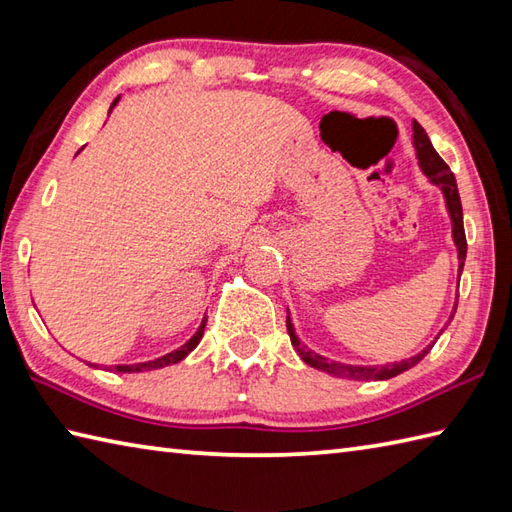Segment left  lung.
Returning <instances> with one entry per match:
<instances>
[{"label": "left lung", "mask_w": 512, "mask_h": 512, "mask_svg": "<svg viewBox=\"0 0 512 512\" xmlns=\"http://www.w3.org/2000/svg\"><path fill=\"white\" fill-rule=\"evenodd\" d=\"M413 129V149H416V158H418V167L424 173V176L429 178L431 184H436V187L442 191L444 195V204H447V211L451 217V235H453V244L458 248V270L462 275V268H464V259H466V235H464V217H462V202H460V193H458V182H455V176L451 173L449 165L444 162L438 151L433 149L431 140L427 136V132L420 127V123L413 121L411 125ZM455 308H458V301H455L453 312H451V319L455 314ZM286 328H288V336H290V343L295 347L297 354L301 356V361L319 369V372H325L330 376L336 378H347V380H389L394 378L402 372H407L413 365H418L424 356L429 354V350L433 347L427 345L422 352H418L416 356L405 358V361H398V363H387V365H347V363H339V361H332V358H325L321 354H317L306 343H301V339L295 332V325H292L290 319V310H288V317H286Z\"/></svg>", "instance_id": "1"}]
</instances>
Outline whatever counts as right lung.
I'll return each instance as SVG.
<instances>
[{"label": "right lung", "instance_id": "1", "mask_svg": "<svg viewBox=\"0 0 512 512\" xmlns=\"http://www.w3.org/2000/svg\"><path fill=\"white\" fill-rule=\"evenodd\" d=\"M118 101H121V96H116V99L112 101L110 112L114 110ZM79 151H76V154H79ZM204 325H206V319H202L200 328L195 330V334L191 336V339L184 343V345H180L178 350H173V352H169L165 356H158V358H154V361L134 363V365H116L114 369H116V372H121V374H136V372H151V369H162V367H167V365H176V363L182 361V358H187L195 350V347H198V343L202 341V334H204ZM92 367H96V365H92Z\"/></svg>", "mask_w": 512, "mask_h": 512}]
</instances>
